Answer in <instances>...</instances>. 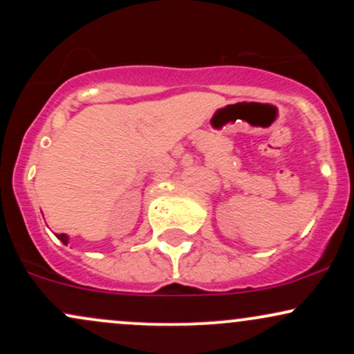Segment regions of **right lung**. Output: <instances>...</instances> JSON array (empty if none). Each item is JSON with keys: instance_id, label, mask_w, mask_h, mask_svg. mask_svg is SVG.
<instances>
[{"instance_id": "obj_1", "label": "right lung", "mask_w": 354, "mask_h": 354, "mask_svg": "<svg viewBox=\"0 0 354 354\" xmlns=\"http://www.w3.org/2000/svg\"><path fill=\"white\" fill-rule=\"evenodd\" d=\"M56 236H58V239H61V241H63V245H68V241H70V236H68V234H64V233L56 234Z\"/></svg>"}]
</instances>
